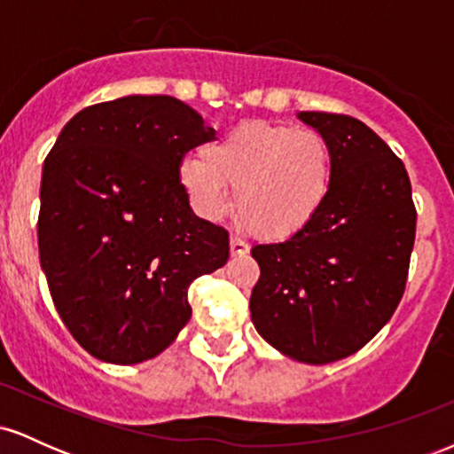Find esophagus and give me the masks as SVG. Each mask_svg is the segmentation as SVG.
<instances>
[{"label":"esophagus","mask_w":454,"mask_h":454,"mask_svg":"<svg viewBox=\"0 0 454 454\" xmlns=\"http://www.w3.org/2000/svg\"><path fill=\"white\" fill-rule=\"evenodd\" d=\"M249 252V245L241 237H231V254L232 256H245Z\"/></svg>","instance_id":"obj_1"}]
</instances>
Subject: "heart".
Segmentation results:
<instances>
[{"mask_svg": "<svg viewBox=\"0 0 454 454\" xmlns=\"http://www.w3.org/2000/svg\"><path fill=\"white\" fill-rule=\"evenodd\" d=\"M333 151L320 132L269 121H243L184 160L179 181L205 220H220L237 192L239 220L267 241L305 231L333 187Z\"/></svg>", "mask_w": 454, "mask_h": 454, "instance_id": "heart-1", "label": "heart"}]
</instances>
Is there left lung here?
I'll return each instance as SVG.
<instances>
[{
	"mask_svg": "<svg viewBox=\"0 0 454 454\" xmlns=\"http://www.w3.org/2000/svg\"><path fill=\"white\" fill-rule=\"evenodd\" d=\"M333 151V187L305 231L256 245L249 311L264 341L309 364L358 352L390 320L408 281L416 207L403 161L350 114L299 113Z\"/></svg>",
	"mask_w": 454,
	"mask_h": 454,
	"instance_id": "obj_1",
	"label": "left lung"
}]
</instances>
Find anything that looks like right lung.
<instances>
[{
  "label": "right lung",
  "instance_id": "obj_1",
  "mask_svg": "<svg viewBox=\"0 0 454 454\" xmlns=\"http://www.w3.org/2000/svg\"><path fill=\"white\" fill-rule=\"evenodd\" d=\"M215 129L170 96L82 108L44 160L38 247L51 296L91 356H158L192 316L187 290L231 256L179 181L185 153Z\"/></svg>",
  "mask_w": 454,
  "mask_h": 454
}]
</instances>
